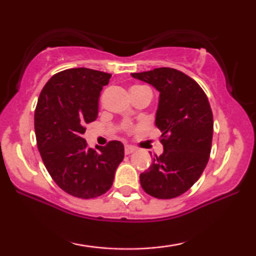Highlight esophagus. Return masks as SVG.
Returning <instances> with one entry per match:
<instances>
[{
  "instance_id": "34e87169",
  "label": "esophagus",
  "mask_w": 256,
  "mask_h": 256,
  "mask_svg": "<svg viewBox=\"0 0 256 256\" xmlns=\"http://www.w3.org/2000/svg\"><path fill=\"white\" fill-rule=\"evenodd\" d=\"M135 150H136V149H135L132 146H129V144H126V146H124V152H126V155H129V154L134 152Z\"/></svg>"
}]
</instances>
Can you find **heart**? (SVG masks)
Returning a JSON list of instances; mask_svg holds the SVG:
<instances>
[{"mask_svg":"<svg viewBox=\"0 0 256 256\" xmlns=\"http://www.w3.org/2000/svg\"><path fill=\"white\" fill-rule=\"evenodd\" d=\"M134 87H135V86H134Z\"/></svg>","mask_w":256,"mask_h":256,"instance_id":"1","label":"heart"}]
</instances>
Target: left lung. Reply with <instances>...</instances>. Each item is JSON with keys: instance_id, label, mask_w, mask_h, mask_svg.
<instances>
[{"instance_id": "left-lung-1", "label": "left lung", "mask_w": 256, "mask_h": 256, "mask_svg": "<svg viewBox=\"0 0 256 256\" xmlns=\"http://www.w3.org/2000/svg\"><path fill=\"white\" fill-rule=\"evenodd\" d=\"M132 76L160 92L155 124L162 132L164 149L140 174V183L152 197L176 198L199 180L208 162L213 136L208 99L194 79L174 68H160Z\"/></svg>"}]
</instances>
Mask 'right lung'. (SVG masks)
I'll return each instance as SVG.
<instances>
[{
    "instance_id": "1",
    "label": "right lung",
    "mask_w": 256,
    "mask_h": 256,
    "mask_svg": "<svg viewBox=\"0 0 256 256\" xmlns=\"http://www.w3.org/2000/svg\"><path fill=\"white\" fill-rule=\"evenodd\" d=\"M110 73L78 68L51 76L38 98L34 132L42 160L52 180L73 197L106 194L124 157L120 141L98 150L87 146L85 126L98 118L99 96Z\"/></svg>"
}]
</instances>
